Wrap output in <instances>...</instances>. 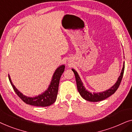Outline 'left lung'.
Masks as SVG:
<instances>
[{
    "instance_id": "left-lung-1",
    "label": "left lung",
    "mask_w": 132,
    "mask_h": 132,
    "mask_svg": "<svg viewBox=\"0 0 132 132\" xmlns=\"http://www.w3.org/2000/svg\"><path fill=\"white\" fill-rule=\"evenodd\" d=\"M72 71L75 73L76 80L77 90H78L79 94L81 95V97L85 100L89 101L91 102H100V101L103 100L104 99L108 98V97L113 94L118 89L119 86H120V83L121 82L122 76H123V73L124 71V62L123 64V67H122L121 72L120 76L118 77V80L116 83L113 85L106 91L103 92H100V93H91V92L88 91L86 89L84 85V84L81 80V79L79 77V76L77 73V72L76 71L75 69L72 68Z\"/></svg>"
}]
</instances>
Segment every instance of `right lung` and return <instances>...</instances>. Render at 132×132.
Returning <instances> with one entry per match:
<instances>
[{
	"instance_id": "1",
	"label": "right lung",
	"mask_w": 132,
	"mask_h": 132,
	"mask_svg": "<svg viewBox=\"0 0 132 132\" xmlns=\"http://www.w3.org/2000/svg\"><path fill=\"white\" fill-rule=\"evenodd\" d=\"M64 65H60L59 67H57V69L55 70L53 76H52V80L50 82V85H48L47 89L41 94L33 97H28L26 95H23L12 84L10 75H8V77L9 80H10V82L12 88H13L14 91L23 102L26 103V104H30L32 106L46 107V106L52 105L56 100L59 80H60L61 75L64 73Z\"/></svg>"
}]
</instances>
